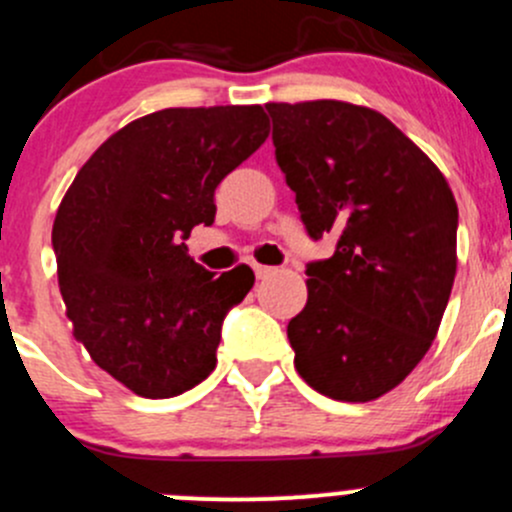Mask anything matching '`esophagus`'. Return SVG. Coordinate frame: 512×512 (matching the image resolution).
Segmentation results:
<instances>
[{
	"label": "esophagus",
	"mask_w": 512,
	"mask_h": 512,
	"mask_svg": "<svg viewBox=\"0 0 512 512\" xmlns=\"http://www.w3.org/2000/svg\"><path fill=\"white\" fill-rule=\"evenodd\" d=\"M273 271H276V268H271V266H261V263H254V273H256V278H268V276H271Z\"/></svg>",
	"instance_id": "obj_1"
}]
</instances>
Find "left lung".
<instances>
[{"label":"left lung","instance_id":"8db88e82","mask_svg":"<svg viewBox=\"0 0 512 512\" xmlns=\"http://www.w3.org/2000/svg\"><path fill=\"white\" fill-rule=\"evenodd\" d=\"M276 161L313 241L308 301L288 321L296 371L333 401L393 391L426 356L455 278L458 204L438 166L368 106L266 104Z\"/></svg>","mask_w":512,"mask_h":512}]
</instances>
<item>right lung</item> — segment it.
<instances>
[{
    "label": "right lung",
    "mask_w": 512,
    "mask_h": 512,
    "mask_svg": "<svg viewBox=\"0 0 512 512\" xmlns=\"http://www.w3.org/2000/svg\"><path fill=\"white\" fill-rule=\"evenodd\" d=\"M268 136L263 106L161 109L111 134L79 169L52 229L59 291L91 361L141 398H174L216 368L221 323L254 286L184 241L214 191Z\"/></svg>",
    "instance_id": "add662e5"
}]
</instances>
